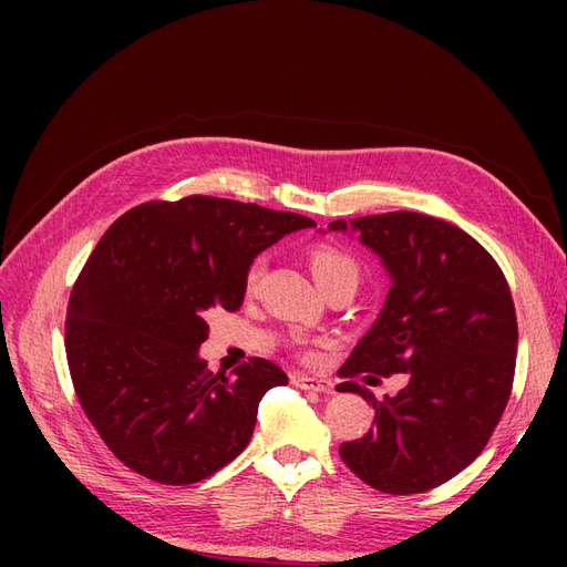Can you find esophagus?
Segmentation results:
<instances>
[{"label": "esophagus", "mask_w": 567, "mask_h": 567, "mask_svg": "<svg viewBox=\"0 0 567 567\" xmlns=\"http://www.w3.org/2000/svg\"><path fill=\"white\" fill-rule=\"evenodd\" d=\"M293 383L300 390H312V392H323V394H333V383L326 379H315V375H296Z\"/></svg>", "instance_id": "1"}]
</instances>
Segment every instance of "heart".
<instances>
[{"label":"heart","instance_id":"1","mask_svg":"<svg viewBox=\"0 0 567 567\" xmlns=\"http://www.w3.org/2000/svg\"><path fill=\"white\" fill-rule=\"evenodd\" d=\"M310 265H312L315 279L321 288H326L333 281H340V279L357 281V277H359L357 262L352 260L348 252H342L336 246H317L310 252ZM262 274H265V257H255V260L248 267V271H246V290H248V293L257 288V284H260ZM305 354L312 357L315 352L305 350Z\"/></svg>","mask_w":567,"mask_h":567}]
</instances>
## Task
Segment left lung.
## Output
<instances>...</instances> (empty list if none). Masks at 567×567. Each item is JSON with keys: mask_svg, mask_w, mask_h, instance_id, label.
I'll return each mask as SVG.
<instances>
[{"mask_svg": "<svg viewBox=\"0 0 567 567\" xmlns=\"http://www.w3.org/2000/svg\"><path fill=\"white\" fill-rule=\"evenodd\" d=\"M381 255L392 277L381 317L340 367L336 390L373 404V427L342 442L346 466L385 494L447 483L485 450L513 390L518 321L502 267L450 221L411 213L336 219ZM409 372L385 403L357 374ZM374 378V377H370Z\"/></svg>", "mask_w": 567, "mask_h": 567, "instance_id": "8db88e82", "label": "left lung"}]
</instances>
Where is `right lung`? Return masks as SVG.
Segmentation results:
<instances>
[{
  "label": "right lung",
  "instance_id": "right-lung-1",
  "mask_svg": "<svg viewBox=\"0 0 567 567\" xmlns=\"http://www.w3.org/2000/svg\"><path fill=\"white\" fill-rule=\"evenodd\" d=\"M310 217L215 196L148 200L117 217L68 300L78 400L127 468L163 485L210 477L246 450L257 404L288 375L262 357L213 373L210 310L236 312L255 255Z\"/></svg>",
  "mask_w": 567,
  "mask_h": 567
}]
</instances>
